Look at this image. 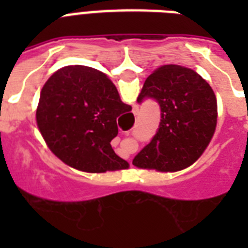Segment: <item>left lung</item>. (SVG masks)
I'll list each match as a JSON object with an SVG mask.
<instances>
[{
  "label": "left lung",
  "mask_w": 248,
  "mask_h": 248,
  "mask_svg": "<svg viewBox=\"0 0 248 248\" xmlns=\"http://www.w3.org/2000/svg\"><path fill=\"white\" fill-rule=\"evenodd\" d=\"M155 99L161 108L158 130L132 165L175 172L193 165L211 141L217 121L216 96L197 72L169 64L144 82L138 101Z\"/></svg>",
  "instance_id": "8db88e82"
}]
</instances>
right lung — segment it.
<instances>
[{
	"label": "right lung",
	"mask_w": 248,
	"mask_h": 248,
	"mask_svg": "<svg viewBox=\"0 0 248 248\" xmlns=\"http://www.w3.org/2000/svg\"><path fill=\"white\" fill-rule=\"evenodd\" d=\"M131 112L114 83L103 72L68 65L41 90L37 126L54 155L85 172L124 170L128 163L114 153L110 141L118 134L117 118Z\"/></svg>",
	"instance_id": "right-lung-1"
}]
</instances>
